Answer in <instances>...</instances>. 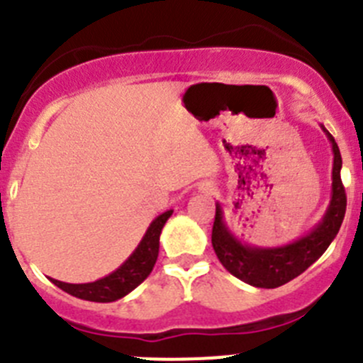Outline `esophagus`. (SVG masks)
Here are the masks:
<instances>
[{
	"mask_svg": "<svg viewBox=\"0 0 363 363\" xmlns=\"http://www.w3.org/2000/svg\"><path fill=\"white\" fill-rule=\"evenodd\" d=\"M203 191H206V192L212 191V184H205V185H203Z\"/></svg>",
	"mask_w": 363,
	"mask_h": 363,
	"instance_id": "1",
	"label": "esophagus"
}]
</instances>
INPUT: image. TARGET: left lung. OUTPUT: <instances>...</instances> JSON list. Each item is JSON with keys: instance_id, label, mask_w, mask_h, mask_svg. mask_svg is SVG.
Wrapping results in <instances>:
<instances>
[{"instance_id": "obj_1", "label": "left lung", "mask_w": 363, "mask_h": 363, "mask_svg": "<svg viewBox=\"0 0 363 363\" xmlns=\"http://www.w3.org/2000/svg\"><path fill=\"white\" fill-rule=\"evenodd\" d=\"M323 132L333 151V169H331V194L330 205L323 219L299 239L276 247L250 246L242 242L230 230L224 219V210L220 203H216V220L212 228V246L217 258L228 272L242 279L247 285L258 289L281 287L296 276L305 272L310 265L323 257L340 230V224L346 213V191H344L340 169L342 157L335 139L326 128L320 124Z\"/></svg>"}]
</instances>
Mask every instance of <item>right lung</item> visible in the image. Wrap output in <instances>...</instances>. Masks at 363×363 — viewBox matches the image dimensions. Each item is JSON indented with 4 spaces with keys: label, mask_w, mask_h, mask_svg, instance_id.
<instances>
[{
    "label": "right lung",
    "mask_w": 363,
    "mask_h": 363,
    "mask_svg": "<svg viewBox=\"0 0 363 363\" xmlns=\"http://www.w3.org/2000/svg\"><path fill=\"white\" fill-rule=\"evenodd\" d=\"M172 216V210L160 213L151 220L146 233L140 239L139 246L135 247L130 257L119 265L113 272L103 276L91 283H65L50 278L51 281L67 294L74 298L85 299L94 303H112L128 296L133 289H137L144 279L153 271L155 262L158 258V247H160V233L164 224Z\"/></svg>",
    "instance_id": "add662e5"
}]
</instances>
